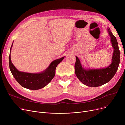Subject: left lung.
Instances as JSON below:
<instances>
[{
	"mask_svg": "<svg viewBox=\"0 0 125 125\" xmlns=\"http://www.w3.org/2000/svg\"><path fill=\"white\" fill-rule=\"evenodd\" d=\"M107 29L114 48L112 62L108 67L100 69H85L83 67L79 59L76 56L74 65L75 74L78 80L88 87H99L109 82L114 76L119 67L120 60L119 45L116 37L113 34L109 28Z\"/></svg>",
	"mask_w": 125,
	"mask_h": 125,
	"instance_id": "left-lung-1",
	"label": "left lung"
}]
</instances>
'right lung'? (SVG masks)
<instances>
[{
    "mask_svg": "<svg viewBox=\"0 0 125 125\" xmlns=\"http://www.w3.org/2000/svg\"><path fill=\"white\" fill-rule=\"evenodd\" d=\"M12 44L13 43L10 49L9 57L10 70L16 80L22 87L30 90H38L47 86L55 76L57 65L65 57H63L53 61L47 69L41 73H31L21 72L15 67L11 61L10 51Z\"/></svg>",
    "mask_w": 125,
    "mask_h": 125,
    "instance_id": "add662e5",
    "label": "right lung"
}]
</instances>
